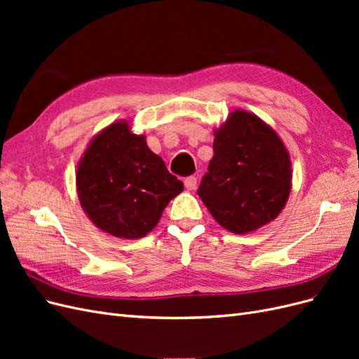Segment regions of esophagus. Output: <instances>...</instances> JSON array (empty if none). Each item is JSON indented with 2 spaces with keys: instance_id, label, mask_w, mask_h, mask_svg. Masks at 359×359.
<instances>
[{
  "instance_id": "esophagus-1",
  "label": "esophagus",
  "mask_w": 359,
  "mask_h": 359,
  "mask_svg": "<svg viewBox=\"0 0 359 359\" xmlns=\"http://www.w3.org/2000/svg\"><path fill=\"white\" fill-rule=\"evenodd\" d=\"M184 186H186L187 190H194V189H196V186H198V178L194 177V175L187 177L186 180H184Z\"/></svg>"
}]
</instances>
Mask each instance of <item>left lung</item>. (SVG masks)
<instances>
[{
	"mask_svg": "<svg viewBox=\"0 0 359 359\" xmlns=\"http://www.w3.org/2000/svg\"><path fill=\"white\" fill-rule=\"evenodd\" d=\"M214 157L199 198L227 231L247 233L274 220L290 193V160L273 128L235 111L215 130Z\"/></svg>",
	"mask_w": 359,
	"mask_h": 359,
	"instance_id": "8db88e82",
	"label": "left lung"
}]
</instances>
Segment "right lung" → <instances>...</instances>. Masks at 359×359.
<instances>
[{
    "label": "right lung",
    "mask_w": 359,
    "mask_h": 359,
    "mask_svg": "<svg viewBox=\"0 0 359 359\" xmlns=\"http://www.w3.org/2000/svg\"><path fill=\"white\" fill-rule=\"evenodd\" d=\"M82 208L102 231L136 240L153 231L163 210L184 190L142 135L118 121L97 135L78 166Z\"/></svg>",
    "instance_id": "add662e5"
}]
</instances>
